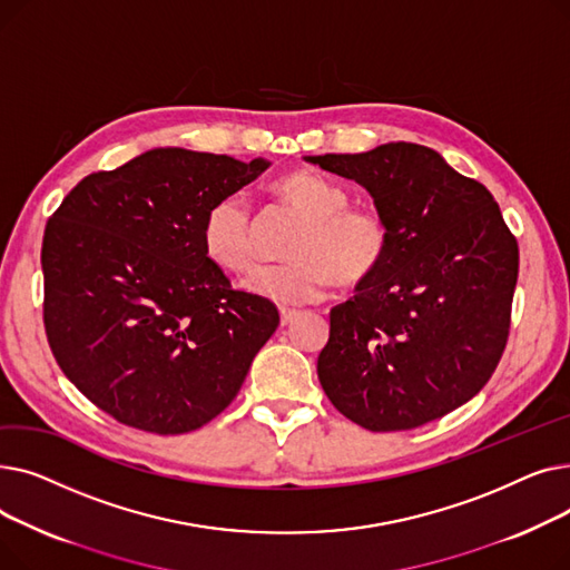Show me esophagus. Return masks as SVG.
Instances as JSON below:
<instances>
[{
	"label": "esophagus",
	"mask_w": 570,
	"mask_h": 570,
	"mask_svg": "<svg viewBox=\"0 0 570 570\" xmlns=\"http://www.w3.org/2000/svg\"><path fill=\"white\" fill-rule=\"evenodd\" d=\"M279 316H282V325L286 327V325H291L297 318V312L295 309H282Z\"/></svg>",
	"instance_id": "esophagus-1"
}]
</instances>
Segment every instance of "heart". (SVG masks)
<instances>
[{
  "instance_id": "heart-1",
  "label": "heart",
  "mask_w": 570,
  "mask_h": 570,
  "mask_svg": "<svg viewBox=\"0 0 570 570\" xmlns=\"http://www.w3.org/2000/svg\"><path fill=\"white\" fill-rule=\"evenodd\" d=\"M279 203L303 219L288 256L261 265L243 282L245 291L279 307L318 303L333 284L361 288L372 282L393 245L391 224L370 205H351L348 194L309 170H293L273 183ZM207 258L228 273H245L256 261L254 217L245 196H222L207 207L200 226Z\"/></svg>"
}]
</instances>
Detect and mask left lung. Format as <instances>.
<instances>
[{
    "mask_svg": "<svg viewBox=\"0 0 570 570\" xmlns=\"http://www.w3.org/2000/svg\"><path fill=\"white\" fill-rule=\"evenodd\" d=\"M305 161L365 187L393 233L381 273L331 312L316 365L327 400L370 432L455 411L490 381L511 331L520 252L497 200L415 142Z\"/></svg>",
    "mask_w": 570,
    "mask_h": 570,
    "instance_id": "8db88e82",
    "label": "left lung"
}]
</instances>
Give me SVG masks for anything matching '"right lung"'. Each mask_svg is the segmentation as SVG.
<instances>
[{
  "mask_svg": "<svg viewBox=\"0 0 570 570\" xmlns=\"http://www.w3.org/2000/svg\"><path fill=\"white\" fill-rule=\"evenodd\" d=\"M269 161L157 147L87 175L46 224L43 323L57 365L122 425L185 434L237 395L273 337V303L207 258V207Z\"/></svg>",
  "mask_w": 570,
  "mask_h": 570,
  "instance_id": "add662e5",
  "label": "right lung"
}]
</instances>
